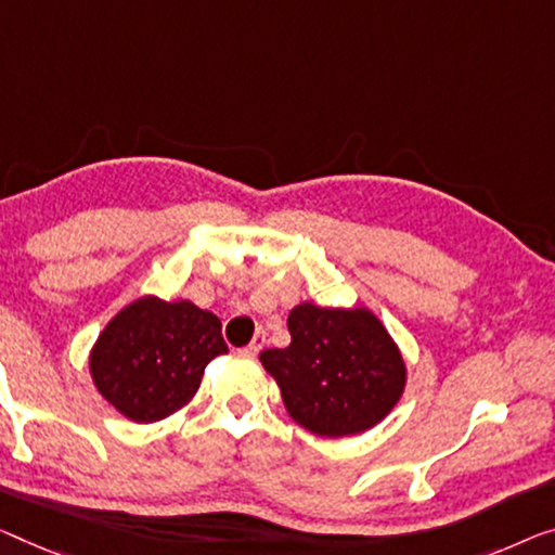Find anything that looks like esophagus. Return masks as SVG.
Returning a JSON list of instances; mask_svg holds the SVG:
<instances>
[{
    "instance_id": "esophagus-1",
    "label": "esophagus",
    "mask_w": 555,
    "mask_h": 555,
    "mask_svg": "<svg viewBox=\"0 0 555 555\" xmlns=\"http://www.w3.org/2000/svg\"><path fill=\"white\" fill-rule=\"evenodd\" d=\"M263 344H267V334H263V331H259V334L254 336V341L246 346L244 353H249V357H259V351L263 349Z\"/></svg>"
}]
</instances>
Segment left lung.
Listing matches in <instances>:
<instances>
[{
  "instance_id": "8db88e82",
  "label": "left lung",
  "mask_w": 555,
  "mask_h": 555,
  "mask_svg": "<svg viewBox=\"0 0 555 555\" xmlns=\"http://www.w3.org/2000/svg\"><path fill=\"white\" fill-rule=\"evenodd\" d=\"M292 344L261 351L296 424L324 438L374 428L399 403L406 363L369 309H321L304 301L288 313Z\"/></svg>"
}]
</instances>
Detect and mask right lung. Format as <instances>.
<instances>
[{
    "mask_svg": "<svg viewBox=\"0 0 555 555\" xmlns=\"http://www.w3.org/2000/svg\"><path fill=\"white\" fill-rule=\"evenodd\" d=\"M221 321L192 301L142 296L99 334L89 371L96 391L121 416L152 424L186 406L204 369L227 353Z\"/></svg>",
    "mask_w": 555,
    "mask_h": 555,
    "instance_id": "obj_1",
    "label": "right lung"
}]
</instances>
